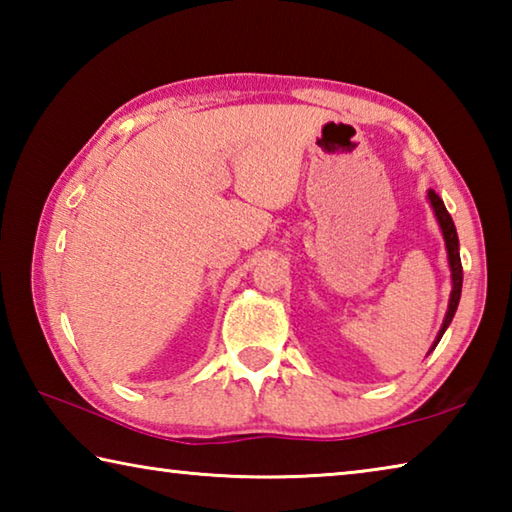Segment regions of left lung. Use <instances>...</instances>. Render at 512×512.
Returning <instances> with one entry per match:
<instances>
[{
	"label": "left lung",
	"instance_id": "1",
	"mask_svg": "<svg viewBox=\"0 0 512 512\" xmlns=\"http://www.w3.org/2000/svg\"><path fill=\"white\" fill-rule=\"evenodd\" d=\"M427 196H429V203L433 207V214H436V219L440 223V230H443L447 257H449V271H452V296H449V307H447V314H445V320H443V327H440L436 341H433V345H431V350H433L440 343V339H443L445 329L449 327V323H452V318L456 314L458 300H461V289H463V266H461V253H458L456 225L452 221V216H449V212H447L443 198L433 192V189H429Z\"/></svg>",
	"mask_w": 512,
	"mask_h": 512
}]
</instances>
